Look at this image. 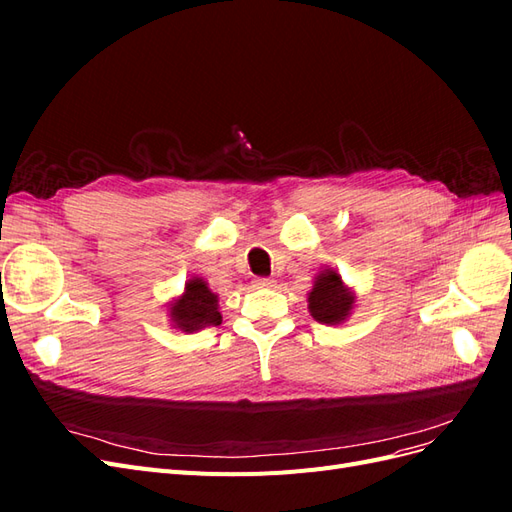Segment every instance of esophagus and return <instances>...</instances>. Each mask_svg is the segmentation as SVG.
Wrapping results in <instances>:
<instances>
[{
	"mask_svg": "<svg viewBox=\"0 0 512 512\" xmlns=\"http://www.w3.org/2000/svg\"><path fill=\"white\" fill-rule=\"evenodd\" d=\"M254 286H256V288H271V286H275V282L269 280V277H256Z\"/></svg>",
	"mask_w": 512,
	"mask_h": 512,
	"instance_id": "obj_1",
	"label": "esophagus"
}]
</instances>
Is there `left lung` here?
<instances>
[{
	"instance_id": "left-lung-1",
	"label": "left lung",
	"mask_w": 512,
	"mask_h": 512,
	"mask_svg": "<svg viewBox=\"0 0 512 512\" xmlns=\"http://www.w3.org/2000/svg\"><path fill=\"white\" fill-rule=\"evenodd\" d=\"M356 294L348 288L335 269L316 275L314 288L307 292V309L316 322L342 324L354 309Z\"/></svg>"
}]
</instances>
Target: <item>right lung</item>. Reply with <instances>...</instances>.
<instances>
[{"label":"right lung","mask_w":512,"mask_h":512,"mask_svg":"<svg viewBox=\"0 0 512 512\" xmlns=\"http://www.w3.org/2000/svg\"><path fill=\"white\" fill-rule=\"evenodd\" d=\"M168 318L175 329L194 333L205 327L222 324V314L215 294L203 277H192L185 282L183 292L168 303Z\"/></svg>","instance_id":"add662e5"}]
</instances>
